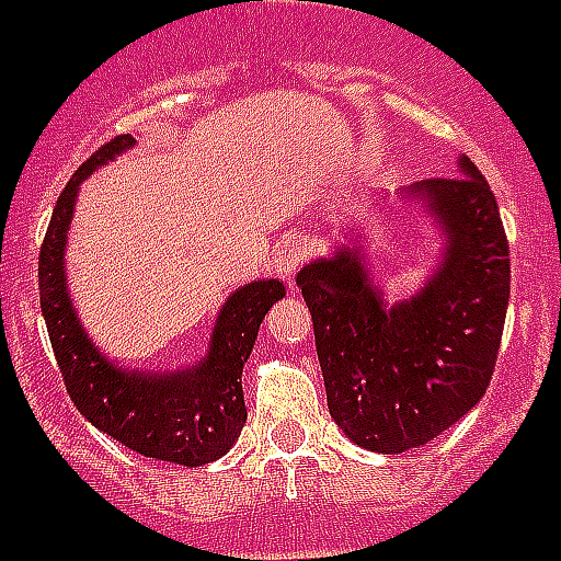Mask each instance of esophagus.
Returning a JSON list of instances; mask_svg holds the SVG:
<instances>
[{
	"mask_svg": "<svg viewBox=\"0 0 561 561\" xmlns=\"http://www.w3.org/2000/svg\"><path fill=\"white\" fill-rule=\"evenodd\" d=\"M308 259V244L306 241H299V238H288V241H282L276 247V253H273V267L276 273H282V279H294V273L297 267Z\"/></svg>",
	"mask_w": 561,
	"mask_h": 561,
	"instance_id": "1",
	"label": "esophagus"
}]
</instances>
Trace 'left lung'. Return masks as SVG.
Here are the masks:
<instances>
[{
  "label": "left lung",
  "instance_id": "left-lung-1",
  "mask_svg": "<svg viewBox=\"0 0 561 561\" xmlns=\"http://www.w3.org/2000/svg\"><path fill=\"white\" fill-rule=\"evenodd\" d=\"M460 171L408 188L445 232L443 262L416 297L383 306L360 255L346 247L297 273L329 413L369 451L431 443L483 399L495 373L510 244L486 178L466 157Z\"/></svg>",
  "mask_w": 561,
  "mask_h": 561
}]
</instances>
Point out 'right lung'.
Wrapping results in <instances>:
<instances>
[{
    "instance_id": "right-lung-1",
    "label": "right lung",
    "mask_w": 561,
    "mask_h": 561,
    "mask_svg": "<svg viewBox=\"0 0 561 561\" xmlns=\"http://www.w3.org/2000/svg\"><path fill=\"white\" fill-rule=\"evenodd\" d=\"M130 134L101 145L57 197L39 247V308L66 392L92 425L130 451L178 466H203L227 454L247 422L241 369L273 302L285 297L279 279L250 282L224 302L211 332L209 355L178 373L118 369L83 332L66 294L64 250L78 186L92 171L134 148Z\"/></svg>"
}]
</instances>
